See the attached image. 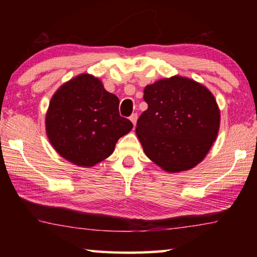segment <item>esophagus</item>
<instances>
[{"label":"esophagus","mask_w":257,"mask_h":257,"mask_svg":"<svg viewBox=\"0 0 257 257\" xmlns=\"http://www.w3.org/2000/svg\"><path fill=\"white\" fill-rule=\"evenodd\" d=\"M130 121L134 123V125H136V122H137V119H138V114L137 113H133L132 115H130Z\"/></svg>","instance_id":"esophagus-1"}]
</instances>
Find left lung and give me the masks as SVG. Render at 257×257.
Returning a JSON list of instances; mask_svg holds the SVG:
<instances>
[{"mask_svg":"<svg viewBox=\"0 0 257 257\" xmlns=\"http://www.w3.org/2000/svg\"><path fill=\"white\" fill-rule=\"evenodd\" d=\"M147 110L136 134L147 158L168 172L187 171L205 158L220 127L212 93L198 82L175 76L144 89Z\"/></svg>","mask_w":257,"mask_h":257,"instance_id":"left-lung-1","label":"left lung"}]
</instances>
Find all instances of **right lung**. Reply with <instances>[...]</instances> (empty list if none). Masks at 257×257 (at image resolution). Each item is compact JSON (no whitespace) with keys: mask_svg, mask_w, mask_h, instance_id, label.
I'll use <instances>...</instances> for the list:
<instances>
[{"mask_svg":"<svg viewBox=\"0 0 257 257\" xmlns=\"http://www.w3.org/2000/svg\"><path fill=\"white\" fill-rule=\"evenodd\" d=\"M133 128L120 115L119 98L90 75H79L53 95L46 114L52 146L70 162L93 167L110 156L120 137Z\"/></svg>","mask_w":257,"mask_h":257,"instance_id":"1","label":"right lung"}]
</instances>
